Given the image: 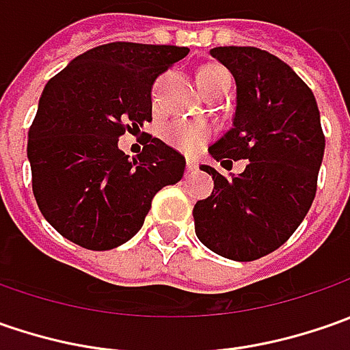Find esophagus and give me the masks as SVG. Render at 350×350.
Wrapping results in <instances>:
<instances>
[{"instance_id": "34e87169", "label": "esophagus", "mask_w": 350, "mask_h": 350, "mask_svg": "<svg viewBox=\"0 0 350 350\" xmlns=\"http://www.w3.org/2000/svg\"><path fill=\"white\" fill-rule=\"evenodd\" d=\"M198 167V161H196L195 157H187V173H193Z\"/></svg>"}]
</instances>
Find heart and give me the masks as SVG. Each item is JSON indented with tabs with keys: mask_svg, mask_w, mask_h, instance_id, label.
<instances>
[{
	"mask_svg": "<svg viewBox=\"0 0 350 350\" xmlns=\"http://www.w3.org/2000/svg\"><path fill=\"white\" fill-rule=\"evenodd\" d=\"M218 74H226V70L220 66H206L198 72V81ZM161 136L171 148L185 152V154H196L212 136V128L204 120L179 118V120L169 122L167 126L161 130Z\"/></svg>",
	"mask_w": 350,
	"mask_h": 350,
	"instance_id": "obj_1",
	"label": "heart"
}]
</instances>
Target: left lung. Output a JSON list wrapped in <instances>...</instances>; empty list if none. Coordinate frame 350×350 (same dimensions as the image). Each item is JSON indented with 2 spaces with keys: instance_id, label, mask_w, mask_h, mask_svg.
Listing matches in <instances>:
<instances>
[{
  "instance_id": "left-lung-1",
  "label": "left lung",
  "mask_w": 350,
  "mask_h": 350,
  "mask_svg": "<svg viewBox=\"0 0 350 350\" xmlns=\"http://www.w3.org/2000/svg\"><path fill=\"white\" fill-rule=\"evenodd\" d=\"M210 56L235 79L232 128L208 148L224 167L247 159L243 173L214 179L193 210L196 237L232 261H255L278 249L314 202L325 138L312 89L288 64L253 46H218Z\"/></svg>"
}]
</instances>
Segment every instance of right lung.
Masks as SVG:
<instances>
[{"instance_id": "right-lung-1", "label": "right lung", "mask_w": 350, "mask_h": 350, "mask_svg": "<svg viewBox=\"0 0 350 350\" xmlns=\"http://www.w3.org/2000/svg\"><path fill=\"white\" fill-rule=\"evenodd\" d=\"M189 48L111 42L79 54L48 81L29 130L33 193L46 222L93 251L140 232L157 191L181 181L185 157L146 138L138 157L118 148L152 120V85Z\"/></svg>"}]
</instances>
